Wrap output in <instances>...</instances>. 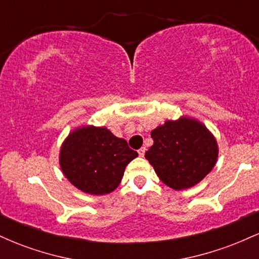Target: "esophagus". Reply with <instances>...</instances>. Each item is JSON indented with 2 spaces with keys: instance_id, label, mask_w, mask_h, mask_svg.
<instances>
[{
  "instance_id": "1",
  "label": "esophagus",
  "mask_w": 259,
  "mask_h": 259,
  "mask_svg": "<svg viewBox=\"0 0 259 259\" xmlns=\"http://www.w3.org/2000/svg\"><path fill=\"white\" fill-rule=\"evenodd\" d=\"M138 152H139V156H140V157H144V156H145V152H146V148L141 147V148H140V150L138 151Z\"/></svg>"
}]
</instances>
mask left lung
<instances>
[{
    "instance_id": "8db88e82",
    "label": "left lung",
    "mask_w": 259,
    "mask_h": 259,
    "mask_svg": "<svg viewBox=\"0 0 259 259\" xmlns=\"http://www.w3.org/2000/svg\"><path fill=\"white\" fill-rule=\"evenodd\" d=\"M153 145L145 157L165 185L174 190L195 186L214 168L218 144L207 126L183 115L151 132Z\"/></svg>"
}]
</instances>
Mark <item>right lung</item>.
Returning <instances> with one entry per match:
<instances>
[{
	"mask_svg": "<svg viewBox=\"0 0 259 259\" xmlns=\"http://www.w3.org/2000/svg\"><path fill=\"white\" fill-rule=\"evenodd\" d=\"M138 157L124 139L105 126L84 125L65 138L59 151L64 177L80 191L107 195L117 189L126 165Z\"/></svg>",
	"mask_w": 259,
	"mask_h": 259,
	"instance_id": "obj_1",
	"label": "right lung"
}]
</instances>
